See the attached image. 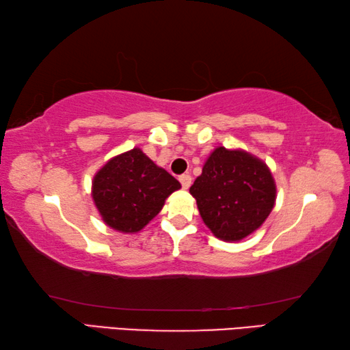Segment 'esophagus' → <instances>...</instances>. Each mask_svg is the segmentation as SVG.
<instances>
[{
	"mask_svg": "<svg viewBox=\"0 0 350 350\" xmlns=\"http://www.w3.org/2000/svg\"><path fill=\"white\" fill-rule=\"evenodd\" d=\"M191 176L189 174H182L180 177H179V182L182 183V188H185V189H188L189 187H191Z\"/></svg>",
	"mask_w": 350,
	"mask_h": 350,
	"instance_id": "1",
	"label": "esophagus"
}]
</instances>
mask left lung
I'll list each match as a JSON object with an SVG mask.
<instances>
[{
  "label": "left lung",
  "mask_w": 350,
  "mask_h": 350,
  "mask_svg": "<svg viewBox=\"0 0 350 350\" xmlns=\"http://www.w3.org/2000/svg\"><path fill=\"white\" fill-rule=\"evenodd\" d=\"M200 217L216 238L241 241L260 227L276 200V185L260 159L219 146L189 188Z\"/></svg>",
  "instance_id": "1"
}]
</instances>
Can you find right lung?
Wrapping results in <instances>:
<instances>
[{"mask_svg": "<svg viewBox=\"0 0 350 350\" xmlns=\"http://www.w3.org/2000/svg\"><path fill=\"white\" fill-rule=\"evenodd\" d=\"M179 188V180L157 167L140 148H134L97 171L92 199L106 225L122 233H137Z\"/></svg>", "mask_w": 350, "mask_h": 350, "instance_id": "add662e5", "label": "right lung"}]
</instances>
